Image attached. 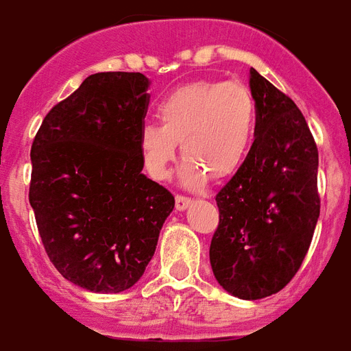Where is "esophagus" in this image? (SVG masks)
Instances as JSON below:
<instances>
[{
	"mask_svg": "<svg viewBox=\"0 0 351 351\" xmlns=\"http://www.w3.org/2000/svg\"><path fill=\"white\" fill-rule=\"evenodd\" d=\"M190 204H192V199L183 197V195H178V197H176V210H178V212H183V210H186Z\"/></svg>",
	"mask_w": 351,
	"mask_h": 351,
	"instance_id": "34e87169",
	"label": "esophagus"
}]
</instances>
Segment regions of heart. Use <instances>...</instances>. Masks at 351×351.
<instances>
[{"label":"heart","mask_w":351,"mask_h":351,"mask_svg":"<svg viewBox=\"0 0 351 351\" xmlns=\"http://www.w3.org/2000/svg\"><path fill=\"white\" fill-rule=\"evenodd\" d=\"M161 125H145L139 150L145 170L162 181L172 172L179 143L184 159L179 181L201 190L210 176H234L245 162L254 139L257 105L239 81H195L172 90L158 105Z\"/></svg>","instance_id":"b5f03b06"}]
</instances>
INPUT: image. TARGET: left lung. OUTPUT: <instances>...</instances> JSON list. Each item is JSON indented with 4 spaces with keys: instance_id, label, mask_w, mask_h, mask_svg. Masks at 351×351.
<instances>
[{
    "instance_id": "8db88e82",
    "label": "left lung",
    "mask_w": 351,
    "mask_h": 351,
    "mask_svg": "<svg viewBox=\"0 0 351 351\" xmlns=\"http://www.w3.org/2000/svg\"><path fill=\"white\" fill-rule=\"evenodd\" d=\"M255 141L215 195L219 226L210 245L215 279L230 295L257 301L295 276L319 219V154L297 105L255 69Z\"/></svg>"
}]
</instances>
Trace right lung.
<instances>
[{
    "instance_id": "add662e5",
    "label": "right lung",
    "mask_w": 351,
    "mask_h": 351,
    "mask_svg": "<svg viewBox=\"0 0 351 351\" xmlns=\"http://www.w3.org/2000/svg\"><path fill=\"white\" fill-rule=\"evenodd\" d=\"M148 86L139 72L88 75L45 116L30 150L29 201L47 255L66 281L94 293L141 279L176 204L143 173Z\"/></svg>"
}]
</instances>
